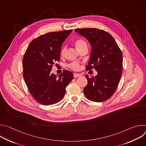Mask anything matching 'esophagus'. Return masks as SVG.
I'll list each match as a JSON object with an SVG mask.
<instances>
[{
  "mask_svg": "<svg viewBox=\"0 0 146 146\" xmlns=\"http://www.w3.org/2000/svg\"><path fill=\"white\" fill-rule=\"evenodd\" d=\"M82 75L81 74H78V73H74V78H76V77H81Z\"/></svg>",
  "mask_w": 146,
  "mask_h": 146,
  "instance_id": "1",
  "label": "esophagus"
}]
</instances>
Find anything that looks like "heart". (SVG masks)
<instances>
[{
  "mask_svg": "<svg viewBox=\"0 0 146 146\" xmlns=\"http://www.w3.org/2000/svg\"><path fill=\"white\" fill-rule=\"evenodd\" d=\"M87 44L86 43V41L84 40H83L82 39H77L75 41V46L76 47V48L79 51L82 47H84V46H86ZM66 47H63L61 50L60 51V54L61 55H64L65 51H66ZM68 66L73 69V70H77L79 67H80V65L78 62H72L71 64H69Z\"/></svg>",
  "mask_w": 146,
  "mask_h": 146,
  "instance_id": "heart-1",
  "label": "heart"
}]
</instances>
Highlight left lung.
<instances>
[{
	"label": "left lung",
	"mask_w": 146,
	"mask_h": 146,
	"mask_svg": "<svg viewBox=\"0 0 146 146\" xmlns=\"http://www.w3.org/2000/svg\"><path fill=\"white\" fill-rule=\"evenodd\" d=\"M75 32L84 37L91 46L86 70L94 68L98 72L90 78L84 88L86 98L100 102L109 99L117 88L122 74V55L116 41L108 32L96 28L76 29Z\"/></svg>",
	"instance_id": "left-lung-1"
}]
</instances>
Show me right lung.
Masks as SVG:
<instances>
[{
  "mask_svg": "<svg viewBox=\"0 0 146 146\" xmlns=\"http://www.w3.org/2000/svg\"><path fill=\"white\" fill-rule=\"evenodd\" d=\"M73 30L49 32L33 39L23 58V76L33 98L43 105H51L63 99L66 87L74 77L64 70L56 76L52 65L60 60L62 43Z\"/></svg>",
  "mask_w": 146,
  "mask_h": 146,
  "instance_id": "add662e5",
  "label": "right lung"
}]
</instances>
